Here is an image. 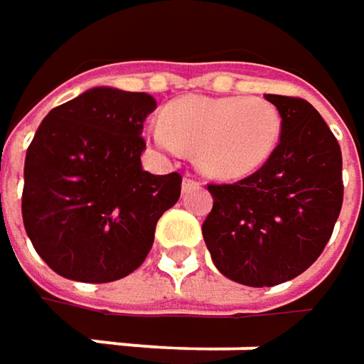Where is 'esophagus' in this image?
<instances>
[{
  "label": "esophagus",
  "instance_id": "obj_1",
  "mask_svg": "<svg viewBox=\"0 0 364 364\" xmlns=\"http://www.w3.org/2000/svg\"><path fill=\"white\" fill-rule=\"evenodd\" d=\"M196 188H200V182H198V180H194V178H190V176H186V178L182 180V192H190V190Z\"/></svg>",
  "mask_w": 364,
  "mask_h": 364
}]
</instances>
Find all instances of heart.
I'll return each instance as SVG.
<instances>
[{"instance_id":"obj_1","label":"heart","mask_w":364,"mask_h":364,"mask_svg":"<svg viewBox=\"0 0 364 364\" xmlns=\"http://www.w3.org/2000/svg\"><path fill=\"white\" fill-rule=\"evenodd\" d=\"M279 109L259 97L192 95L166 107L147 137L166 154L196 149V166L217 180H241L272 158L282 137Z\"/></svg>"}]
</instances>
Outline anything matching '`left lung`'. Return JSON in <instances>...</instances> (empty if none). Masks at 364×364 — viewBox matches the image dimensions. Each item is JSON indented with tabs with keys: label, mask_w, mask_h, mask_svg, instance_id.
Here are the masks:
<instances>
[{
	"label": "left lung",
	"mask_w": 364,
	"mask_h": 364,
	"mask_svg": "<svg viewBox=\"0 0 364 364\" xmlns=\"http://www.w3.org/2000/svg\"><path fill=\"white\" fill-rule=\"evenodd\" d=\"M284 119L279 144L255 174L208 184L206 249L225 277L272 287L304 273L328 243L343 206V154L308 101L265 95Z\"/></svg>",
	"instance_id": "left-lung-1"
}]
</instances>
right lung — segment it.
I'll return each mask as SVG.
<instances>
[{
  "label": "right lung",
  "mask_w": 364,
  "mask_h": 364,
  "mask_svg": "<svg viewBox=\"0 0 364 364\" xmlns=\"http://www.w3.org/2000/svg\"><path fill=\"white\" fill-rule=\"evenodd\" d=\"M147 92L92 87L54 107L26 151L21 217L50 269L107 284L147 257L160 217L180 198L182 176L141 168Z\"/></svg>",
  "instance_id": "1"
}]
</instances>
